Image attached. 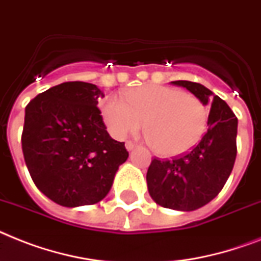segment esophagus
Here are the masks:
<instances>
[{
	"mask_svg": "<svg viewBox=\"0 0 261 261\" xmlns=\"http://www.w3.org/2000/svg\"><path fill=\"white\" fill-rule=\"evenodd\" d=\"M135 146H137V145H135L134 142H131V141H127L126 142V149L128 150V151H131V150H134Z\"/></svg>",
	"mask_w": 261,
	"mask_h": 261,
	"instance_id": "1",
	"label": "esophagus"
}]
</instances>
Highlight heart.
<instances>
[{
	"label": "heart",
	"mask_w": 261,
	"mask_h": 261,
	"mask_svg": "<svg viewBox=\"0 0 261 261\" xmlns=\"http://www.w3.org/2000/svg\"><path fill=\"white\" fill-rule=\"evenodd\" d=\"M101 115L118 139L137 133L145 122L150 145L166 156L193 149L207 124V109L198 97L156 84L127 91L124 100L109 96L101 105Z\"/></svg>",
	"instance_id": "heart-1"
}]
</instances>
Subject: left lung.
<instances>
[{
	"instance_id": "1",
	"label": "left lung",
	"mask_w": 261,
	"mask_h": 261,
	"mask_svg": "<svg viewBox=\"0 0 261 261\" xmlns=\"http://www.w3.org/2000/svg\"><path fill=\"white\" fill-rule=\"evenodd\" d=\"M198 97L211 105L207 131L189 152L173 160L154 158L147 170V188L156 204L174 211L190 212L211 202L229 178L237 146V118L229 106L200 83L177 80Z\"/></svg>"
}]
</instances>
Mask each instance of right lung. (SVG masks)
<instances>
[{"mask_svg": "<svg viewBox=\"0 0 261 261\" xmlns=\"http://www.w3.org/2000/svg\"><path fill=\"white\" fill-rule=\"evenodd\" d=\"M95 84L67 82L41 92L25 109L21 135L29 174L49 200L75 207L101 201L128 158L124 142L107 133Z\"/></svg>", "mask_w": 261, "mask_h": 261, "instance_id": "1", "label": "right lung"}]
</instances>
